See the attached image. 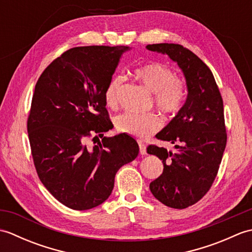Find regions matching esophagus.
Returning <instances> with one entry per match:
<instances>
[{
	"label": "esophagus",
	"instance_id": "34e87169",
	"mask_svg": "<svg viewBox=\"0 0 252 252\" xmlns=\"http://www.w3.org/2000/svg\"><path fill=\"white\" fill-rule=\"evenodd\" d=\"M138 146H140V153L142 155L146 154V145L143 142H138Z\"/></svg>",
	"mask_w": 252,
	"mask_h": 252
}]
</instances>
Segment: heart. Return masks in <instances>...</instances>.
Listing matches in <instances>:
<instances>
[{"mask_svg":"<svg viewBox=\"0 0 252 252\" xmlns=\"http://www.w3.org/2000/svg\"><path fill=\"white\" fill-rule=\"evenodd\" d=\"M134 76L154 94V104L163 114L174 115L182 108L186 96L185 84L176 78L172 69L160 63H148L136 68ZM122 83L123 79L120 76H116L110 80L105 90L107 106H117ZM116 126L122 133L145 138L160 129L161 120L154 112L144 115L123 112L117 117Z\"/></svg>","mask_w":252,"mask_h":252,"instance_id":"heart-1","label":"heart"}]
</instances>
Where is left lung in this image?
Returning <instances> with one entry per match:
<instances>
[{
	"instance_id": "left-lung-1",
	"label": "left lung",
	"mask_w": 252,
	"mask_h": 252,
	"mask_svg": "<svg viewBox=\"0 0 252 252\" xmlns=\"http://www.w3.org/2000/svg\"><path fill=\"white\" fill-rule=\"evenodd\" d=\"M146 49L167 54L186 80L185 104L156 135L174 144L176 152L147 147V153L163 163L162 174L149 184L152 194L165 206L184 209L207 194L220 168L227 140L223 99L210 69L189 49L173 43L149 44Z\"/></svg>"
}]
</instances>
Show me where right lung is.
<instances>
[{"label": "right lung", "mask_w": 252, "mask_h": 252, "mask_svg": "<svg viewBox=\"0 0 252 252\" xmlns=\"http://www.w3.org/2000/svg\"><path fill=\"white\" fill-rule=\"evenodd\" d=\"M127 50L73 47L53 61L35 84L27 122L34 167L46 189L73 210L103 203L114 189L117 171L140 151L126 133L104 136L114 126L105 90ZM89 138L98 144L89 146Z\"/></svg>", "instance_id": "1"}]
</instances>
